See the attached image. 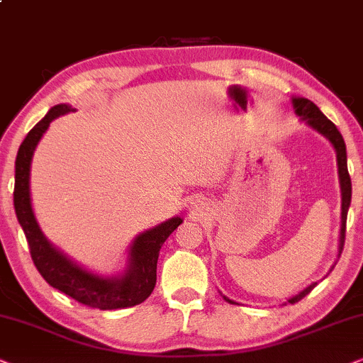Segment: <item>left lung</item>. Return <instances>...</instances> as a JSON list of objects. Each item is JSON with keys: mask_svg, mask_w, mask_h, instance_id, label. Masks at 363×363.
<instances>
[{"mask_svg": "<svg viewBox=\"0 0 363 363\" xmlns=\"http://www.w3.org/2000/svg\"><path fill=\"white\" fill-rule=\"evenodd\" d=\"M292 106L296 114L301 118L303 123H306L308 128H312L313 131H317L318 134H322L323 138L328 139V143L332 144L333 149H335L337 154V167H339V182H340V194H342V212H340V238H339V252H337V257H340L342 250H344V242H345V224H347V212H349L350 207V201H352V181L349 176V169H347V149H345V143L342 134L337 129V125L332 123L330 119H327L320 109L317 108L312 101H308L306 98H292ZM335 267L332 265L330 270ZM317 286V282H312L311 286H307L303 291H301L296 296H292L291 298H287V302H298L302 297H306L308 292L312 291L313 287ZM224 301L229 303H238L230 298H227L225 296ZM286 303V302H284ZM282 303V306H284Z\"/></svg>", "mask_w": 363, "mask_h": 363, "instance_id": "obj_1", "label": "left lung"}]
</instances>
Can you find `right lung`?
Segmentation results:
<instances>
[{
	"instance_id": "1",
	"label": "right lung",
	"mask_w": 363,
	"mask_h": 363,
	"mask_svg": "<svg viewBox=\"0 0 363 363\" xmlns=\"http://www.w3.org/2000/svg\"><path fill=\"white\" fill-rule=\"evenodd\" d=\"M74 111L69 104H56L24 138L14 162V212L26 235L33 262L51 287L72 297L83 306L99 311L134 307L146 301L154 291L159 250L169 235L182 224V219L177 216L171 217L166 222H161L152 229L136 235L128 249V262L124 270L111 277L94 274L83 265L76 264L46 239L31 206L30 172L33 154L43 134L50 128L51 121Z\"/></svg>"
}]
</instances>
